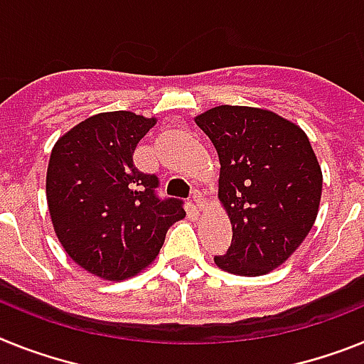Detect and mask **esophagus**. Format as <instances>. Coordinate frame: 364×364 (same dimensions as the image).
<instances>
[{"instance_id":"34e87169","label":"esophagus","mask_w":364,"mask_h":364,"mask_svg":"<svg viewBox=\"0 0 364 364\" xmlns=\"http://www.w3.org/2000/svg\"><path fill=\"white\" fill-rule=\"evenodd\" d=\"M193 203H195V206L198 208V210H203L204 206H206V198H204V195L200 193V191H198V189H195L193 191Z\"/></svg>"}]
</instances>
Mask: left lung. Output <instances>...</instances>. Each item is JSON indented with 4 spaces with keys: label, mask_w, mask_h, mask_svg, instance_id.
I'll return each mask as SVG.
<instances>
[{
    "label": "left lung",
    "mask_w": 364,
    "mask_h": 364,
    "mask_svg": "<svg viewBox=\"0 0 364 364\" xmlns=\"http://www.w3.org/2000/svg\"><path fill=\"white\" fill-rule=\"evenodd\" d=\"M220 161L219 200L232 223L219 269L262 276L285 263L318 213L322 171L309 138L265 108L220 107L195 117Z\"/></svg>",
    "instance_id": "left-lung-1"
}]
</instances>
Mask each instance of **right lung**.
Instances as JSON below:
<instances>
[{"label": "right lung", "mask_w": 364, "mask_h": 364, "mask_svg": "<svg viewBox=\"0 0 364 364\" xmlns=\"http://www.w3.org/2000/svg\"><path fill=\"white\" fill-rule=\"evenodd\" d=\"M156 117L102 112L60 136L46 176L49 215L62 248L102 279H127L156 259L171 225L184 219L178 198L156 197V175L132 154Z\"/></svg>", "instance_id": "obj_1"}]
</instances>
